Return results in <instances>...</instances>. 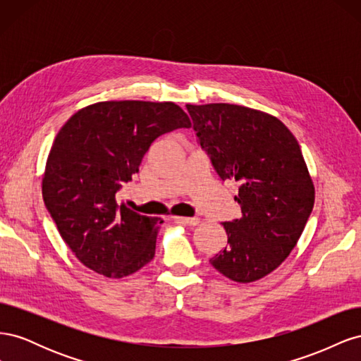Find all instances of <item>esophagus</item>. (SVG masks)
I'll list each match as a JSON object with an SVG mask.
<instances>
[{
  "label": "esophagus",
  "mask_w": 361,
  "mask_h": 361,
  "mask_svg": "<svg viewBox=\"0 0 361 361\" xmlns=\"http://www.w3.org/2000/svg\"><path fill=\"white\" fill-rule=\"evenodd\" d=\"M174 220H176L178 223H182V224H187V226H197L200 223V218L197 216H173Z\"/></svg>",
  "instance_id": "34e87169"
}]
</instances>
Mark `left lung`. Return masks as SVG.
Here are the masks:
<instances>
[{
  "label": "left lung",
  "instance_id": "1",
  "mask_svg": "<svg viewBox=\"0 0 361 361\" xmlns=\"http://www.w3.org/2000/svg\"><path fill=\"white\" fill-rule=\"evenodd\" d=\"M218 176L235 179L241 218L224 221L227 245L209 262L238 283L285 260L313 209L314 187L297 138L274 116L233 104L187 105Z\"/></svg>",
  "mask_w": 361,
  "mask_h": 361
}]
</instances>
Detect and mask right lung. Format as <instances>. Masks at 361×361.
Masks as SVG:
<instances>
[{
    "mask_svg": "<svg viewBox=\"0 0 361 361\" xmlns=\"http://www.w3.org/2000/svg\"><path fill=\"white\" fill-rule=\"evenodd\" d=\"M179 128H191V120L173 102L106 101L81 108L59 130L42 195L87 268L122 279L154 259L162 220L118 207L116 192L138 173L150 145Z\"/></svg>",
    "mask_w": 361,
    "mask_h": 361,
    "instance_id": "right-lung-1",
    "label": "right lung"
}]
</instances>
